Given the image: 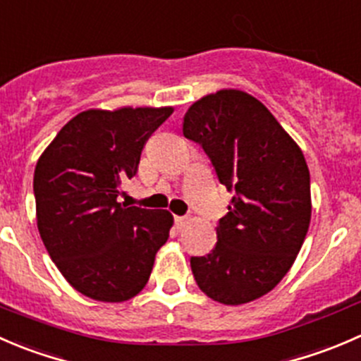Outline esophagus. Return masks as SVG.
Instances as JSON below:
<instances>
[{"label": "esophagus", "mask_w": 361, "mask_h": 361, "mask_svg": "<svg viewBox=\"0 0 361 361\" xmlns=\"http://www.w3.org/2000/svg\"><path fill=\"white\" fill-rule=\"evenodd\" d=\"M173 221H176L177 228H184L185 224H188V217H184V216H176L173 217Z\"/></svg>", "instance_id": "esophagus-1"}]
</instances>
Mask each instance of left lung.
Returning <instances> with one entry per match:
<instances>
[{
    "instance_id": "1",
    "label": "left lung",
    "mask_w": 361,
    "mask_h": 361,
    "mask_svg": "<svg viewBox=\"0 0 361 361\" xmlns=\"http://www.w3.org/2000/svg\"><path fill=\"white\" fill-rule=\"evenodd\" d=\"M182 133L205 151L233 192L217 244L191 256L200 290L240 305L263 297L293 265L310 223V176L300 147L251 94L223 89L192 103Z\"/></svg>"
}]
</instances>
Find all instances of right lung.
<instances>
[{"mask_svg":"<svg viewBox=\"0 0 361 361\" xmlns=\"http://www.w3.org/2000/svg\"><path fill=\"white\" fill-rule=\"evenodd\" d=\"M163 109L85 110L68 121L35 169L38 231L64 279L98 302H124L147 284L169 240V210L117 202L138 172L147 138L172 116Z\"/></svg>","mask_w":361,"mask_h":361,"instance_id":"obj_1","label":"right lung"}]
</instances>
